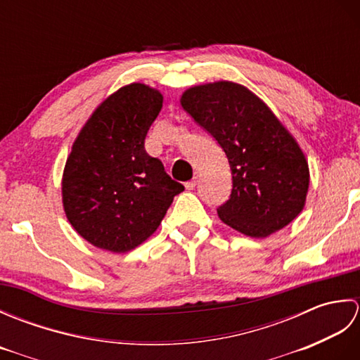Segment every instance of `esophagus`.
I'll list each match as a JSON object with an SVG mask.
<instances>
[{"mask_svg": "<svg viewBox=\"0 0 360 360\" xmlns=\"http://www.w3.org/2000/svg\"><path fill=\"white\" fill-rule=\"evenodd\" d=\"M196 184H198V178H193L192 181L186 182V188H187V190H193V188L196 187Z\"/></svg>", "mask_w": 360, "mask_h": 360, "instance_id": "obj_1", "label": "esophagus"}]
</instances>
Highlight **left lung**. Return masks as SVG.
Returning <instances> with one entry per match:
<instances>
[{
  "instance_id": "left-lung-1",
  "label": "left lung",
  "mask_w": 360,
  "mask_h": 360,
  "mask_svg": "<svg viewBox=\"0 0 360 360\" xmlns=\"http://www.w3.org/2000/svg\"><path fill=\"white\" fill-rule=\"evenodd\" d=\"M181 106L215 137L231 165L232 193L218 209L224 224L266 238L298 217L309 188L308 160L262 98L219 80L186 89Z\"/></svg>"
}]
</instances>
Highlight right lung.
Here are the masks:
<instances>
[{
    "label": "right lung",
    "mask_w": 360,
    "mask_h": 360,
    "mask_svg": "<svg viewBox=\"0 0 360 360\" xmlns=\"http://www.w3.org/2000/svg\"><path fill=\"white\" fill-rule=\"evenodd\" d=\"M164 96L129 83L108 96L75 137L62 178V201L74 231L93 246L124 254L156 232L184 186L145 151V136Z\"/></svg>",
    "instance_id": "right-lung-1"
}]
</instances>
